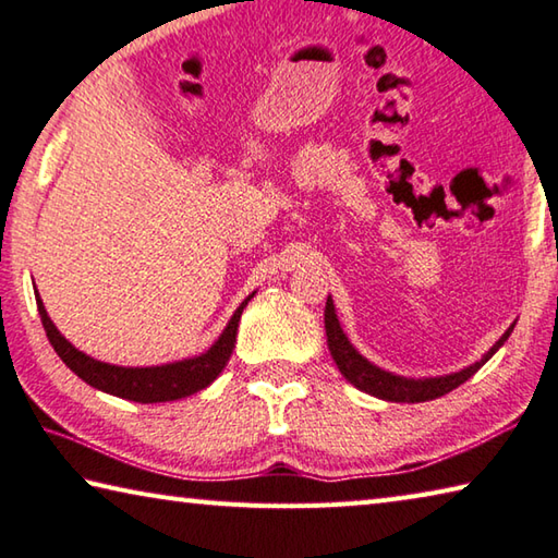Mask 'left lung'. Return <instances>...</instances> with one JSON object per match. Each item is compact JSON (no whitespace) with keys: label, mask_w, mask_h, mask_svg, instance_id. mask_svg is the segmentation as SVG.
<instances>
[{"label":"left lung","mask_w":558,"mask_h":558,"mask_svg":"<svg viewBox=\"0 0 558 558\" xmlns=\"http://www.w3.org/2000/svg\"><path fill=\"white\" fill-rule=\"evenodd\" d=\"M325 329H327V347L329 352H332L337 369L342 372L344 379L349 384H354L359 391H366L376 396V399L393 401V403H421V401L438 399V396H446L448 391L458 389L460 384H465L470 376L475 374L485 362H489L497 349L507 342V337L512 335L514 325H509L507 332L497 339L495 347L489 349L480 362L470 364L456 374L430 376V379H405V376L379 369V366L372 364L369 359L359 354L352 347V342L347 339V335L342 332V327H339L332 298H327V305H325Z\"/></svg>","instance_id":"8db88e82"}]
</instances>
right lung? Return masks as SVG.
I'll list each match as a JSON object with an SVG mask.
<instances>
[{
  "label": "right lung",
  "instance_id": "add662e5",
  "mask_svg": "<svg viewBox=\"0 0 558 558\" xmlns=\"http://www.w3.org/2000/svg\"><path fill=\"white\" fill-rule=\"evenodd\" d=\"M253 295H256V292H251V295L241 302L221 337L216 339L204 354L162 366H116L98 362V359L78 352V349L56 329L49 313H46L39 292H36V307H39L41 325L46 329V337H49L51 347L75 376H81V379L90 384L93 389L120 396V399L137 403H162L184 399V396H192L206 389V386L223 372V366L229 362L235 347V332H239L241 313Z\"/></svg>",
  "mask_w": 558,
  "mask_h": 558
}]
</instances>
